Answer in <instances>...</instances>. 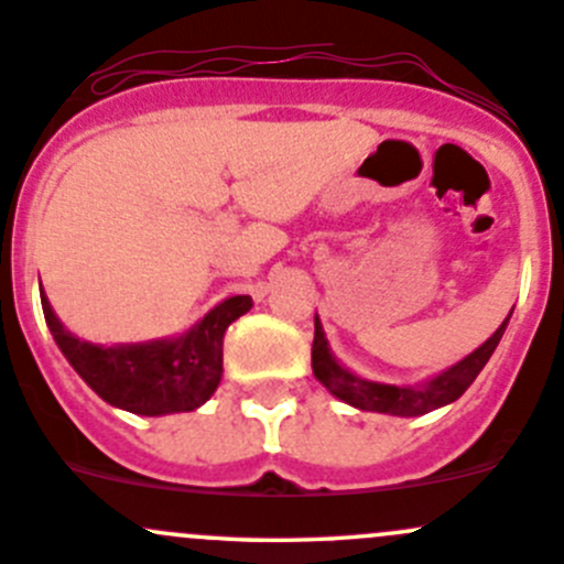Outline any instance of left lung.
I'll list each match as a JSON object with an SVG mask.
<instances>
[{"label": "left lung", "mask_w": 564, "mask_h": 564, "mask_svg": "<svg viewBox=\"0 0 564 564\" xmlns=\"http://www.w3.org/2000/svg\"><path fill=\"white\" fill-rule=\"evenodd\" d=\"M513 314V311H510ZM510 316L499 324L497 333L486 340L482 346H477L471 355H466L464 360L451 366L447 371H442L440 377L429 379L423 384H382L371 382V379H362L357 373H351L349 368L340 366L338 360L329 351L327 338H324V329L318 316L314 318V349H311V366H314V377L324 384L335 398H340L349 406L362 409V412H382V414H395V417H417V414L434 412V409L447 406L456 398H460L477 379V373L482 371V366L488 362V357L494 355L497 344L502 340L505 327H508Z\"/></svg>", "instance_id": "1"}]
</instances>
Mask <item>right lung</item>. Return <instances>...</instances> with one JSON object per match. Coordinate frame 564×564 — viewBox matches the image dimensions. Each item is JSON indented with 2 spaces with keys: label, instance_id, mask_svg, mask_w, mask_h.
Here are the masks:
<instances>
[{
  "label": "right lung",
  "instance_id": "add662e5",
  "mask_svg": "<svg viewBox=\"0 0 564 564\" xmlns=\"http://www.w3.org/2000/svg\"><path fill=\"white\" fill-rule=\"evenodd\" d=\"M40 303L56 346L89 388L124 412L161 417L193 412L218 390L224 377V335L235 318L248 314L253 300L248 294L224 300L180 338L119 346L76 338L56 318L43 292Z\"/></svg>",
  "mask_w": 564,
  "mask_h": 564
}]
</instances>
